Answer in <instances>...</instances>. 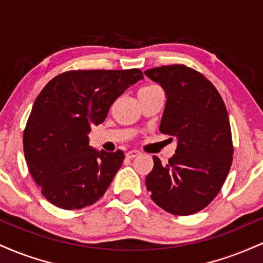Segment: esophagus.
Here are the masks:
<instances>
[{
	"label": "esophagus",
	"instance_id": "obj_1",
	"mask_svg": "<svg viewBox=\"0 0 263 263\" xmlns=\"http://www.w3.org/2000/svg\"><path fill=\"white\" fill-rule=\"evenodd\" d=\"M138 155H140V152H138V151H136V149L128 151V152L126 153V158L132 159V158H135V157H137Z\"/></svg>",
	"mask_w": 263,
	"mask_h": 263
}]
</instances>
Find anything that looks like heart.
Returning <instances> with one entry per match:
<instances>
[{
    "label": "heart",
    "mask_w": 263,
    "mask_h": 263,
    "mask_svg": "<svg viewBox=\"0 0 263 263\" xmlns=\"http://www.w3.org/2000/svg\"><path fill=\"white\" fill-rule=\"evenodd\" d=\"M158 85H153V84H152V85H147V86H143V87H142V89L140 90V91H138V92H143V91H148V90H153V89H158Z\"/></svg>",
    "instance_id": "1"
}]
</instances>
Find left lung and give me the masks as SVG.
<instances>
[{
  "label": "left lung",
  "instance_id": "8db88e82",
  "mask_svg": "<svg viewBox=\"0 0 263 263\" xmlns=\"http://www.w3.org/2000/svg\"><path fill=\"white\" fill-rule=\"evenodd\" d=\"M144 74L167 93L159 129L178 140L167 165L153 156L147 190L163 210L192 215L214 200L230 171L234 146L226 106L211 81L186 65L157 66Z\"/></svg>",
  "mask_w": 263,
  "mask_h": 263
}]
</instances>
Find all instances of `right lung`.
I'll return each mask as SVG.
<instances>
[{
  "instance_id": "right-lung-1",
  "label": "right lung",
  "mask_w": 263,
  "mask_h": 263,
  "mask_svg": "<svg viewBox=\"0 0 263 263\" xmlns=\"http://www.w3.org/2000/svg\"><path fill=\"white\" fill-rule=\"evenodd\" d=\"M140 79V69L69 70L43 87L23 132V149L29 173L48 201L60 209H83L105 194L125 155L120 149L96 152L87 134Z\"/></svg>"
}]
</instances>
